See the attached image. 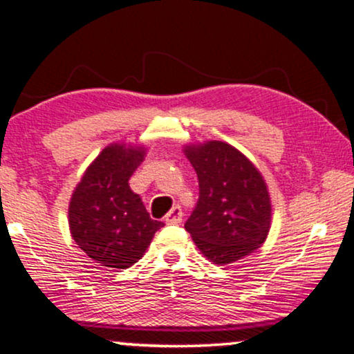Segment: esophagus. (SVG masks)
<instances>
[{
	"label": "esophagus",
	"instance_id": "esophagus-1",
	"mask_svg": "<svg viewBox=\"0 0 354 354\" xmlns=\"http://www.w3.org/2000/svg\"><path fill=\"white\" fill-rule=\"evenodd\" d=\"M181 220H183V209L181 207H173L169 209L168 215L165 216V221L166 223H171V225H176V223H181Z\"/></svg>",
	"mask_w": 354,
	"mask_h": 354
}]
</instances>
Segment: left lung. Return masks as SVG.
<instances>
[{
	"label": "left lung",
	"mask_w": 354,
	"mask_h": 354,
	"mask_svg": "<svg viewBox=\"0 0 354 354\" xmlns=\"http://www.w3.org/2000/svg\"><path fill=\"white\" fill-rule=\"evenodd\" d=\"M183 153L200 185L185 228L201 254L225 266L259 250L270 232L272 201L257 166L223 141L189 142Z\"/></svg>",
	"instance_id": "8db88e82"
}]
</instances>
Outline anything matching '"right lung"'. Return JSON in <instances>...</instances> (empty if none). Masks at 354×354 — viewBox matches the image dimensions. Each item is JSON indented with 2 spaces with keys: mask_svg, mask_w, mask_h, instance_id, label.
Wrapping results in <instances>:
<instances>
[{
  "mask_svg": "<svg viewBox=\"0 0 354 354\" xmlns=\"http://www.w3.org/2000/svg\"><path fill=\"white\" fill-rule=\"evenodd\" d=\"M145 158V145L112 142L87 166L70 196L72 239L88 259L109 269H127L138 262L162 227L129 186Z\"/></svg>",
  "mask_w": 354,
  "mask_h": 354,
  "instance_id": "right-lung-1",
  "label": "right lung"
}]
</instances>
